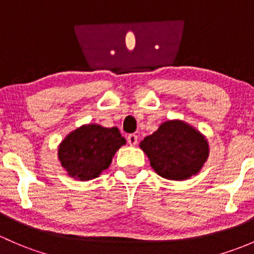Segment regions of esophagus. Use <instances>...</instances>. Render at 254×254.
Here are the masks:
<instances>
[{
    "label": "esophagus",
    "instance_id": "34e87169",
    "mask_svg": "<svg viewBox=\"0 0 254 254\" xmlns=\"http://www.w3.org/2000/svg\"><path fill=\"white\" fill-rule=\"evenodd\" d=\"M128 143H129V145H137L138 143V137L135 134H129L127 138Z\"/></svg>",
    "mask_w": 254,
    "mask_h": 254
}]
</instances>
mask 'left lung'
I'll use <instances>...</instances> for the list:
<instances>
[{
  "label": "left lung",
  "instance_id": "8db88e82",
  "mask_svg": "<svg viewBox=\"0 0 254 254\" xmlns=\"http://www.w3.org/2000/svg\"><path fill=\"white\" fill-rule=\"evenodd\" d=\"M159 176L185 181L197 175L209 158V143L202 132L182 120L163 122L139 143Z\"/></svg>",
  "mask_w": 254,
  "mask_h": 254
}]
</instances>
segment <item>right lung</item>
Instances as JSON below:
<instances>
[{
	"mask_svg": "<svg viewBox=\"0 0 254 254\" xmlns=\"http://www.w3.org/2000/svg\"><path fill=\"white\" fill-rule=\"evenodd\" d=\"M124 145L126 139L116 127L82 125L62 139L57 158L69 177L89 181L109 169L116 151Z\"/></svg>",
	"mask_w": 254,
	"mask_h": 254,
	"instance_id": "obj_1",
	"label": "right lung"
}]
</instances>
